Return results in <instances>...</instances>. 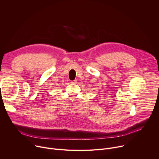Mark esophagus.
<instances>
[{"label": "esophagus", "mask_w": 159, "mask_h": 159, "mask_svg": "<svg viewBox=\"0 0 159 159\" xmlns=\"http://www.w3.org/2000/svg\"><path fill=\"white\" fill-rule=\"evenodd\" d=\"M71 83H72V84H77V80H75L72 81V82H71Z\"/></svg>", "instance_id": "obj_1"}]
</instances>
